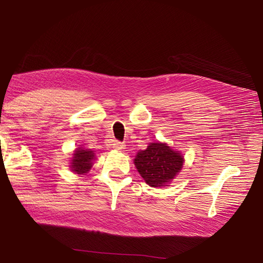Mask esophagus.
<instances>
[{"mask_svg":"<svg viewBox=\"0 0 263 263\" xmlns=\"http://www.w3.org/2000/svg\"><path fill=\"white\" fill-rule=\"evenodd\" d=\"M112 147H114L115 149H118V151H124V149L126 148L125 145H124L123 142L118 141V140H115V141L112 142Z\"/></svg>","mask_w":263,"mask_h":263,"instance_id":"obj_1","label":"esophagus"}]
</instances>
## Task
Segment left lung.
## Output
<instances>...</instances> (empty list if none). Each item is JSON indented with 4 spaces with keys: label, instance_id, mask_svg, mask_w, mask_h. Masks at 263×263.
I'll use <instances>...</instances> for the list:
<instances>
[{
    "label": "left lung",
    "instance_id": "8db88e82",
    "mask_svg": "<svg viewBox=\"0 0 263 263\" xmlns=\"http://www.w3.org/2000/svg\"><path fill=\"white\" fill-rule=\"evenodd\" d=\"M183 157L163 142H151L147 148L139 151L135 159L137 171L151 186H166L179 174Z\"/></svg>",
    "mask_w": 263,
    "mask_h": 263
}]
</instances>
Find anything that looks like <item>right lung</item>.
<instances>
[{
  "label": "right lung",
  "mask_w": 263,
  "mask_h": 263,
  "mask_svg": "<svg viewBox=\"0 0 263 263\" xmlns=\"http://www.w3.org/2000/svg\"><path fill=\"white\" fill-rule=\"evenodd\" d=\"M74 157L72 159V164H70V168L75 173V174L83 175L90 171L92 167V162L95 160V153L94 151L91 149H86L82 147H79L75 149Z\"/></svg>",
  "instance_id": "obj_1"
}]
</instances>
